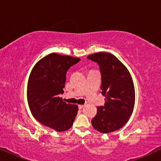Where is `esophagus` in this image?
<instances>
[{
  "mask_svg": "<svg viewBox=\"0 0 161 161\" xmlns=\"http://www.w3.org/2000/svg\"><path fill=\"white\" fill-rule=\"evenodd\" d=\"M83 107H84V105H78L79 109H82Z\"/></svg>",
  "mask_w": 161,
  "mask_h": 161,
  "instance_id": "esophagus-1",
  "label": "esophagus"
}]
</instances>
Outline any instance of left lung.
<instances>
[{
	"label": "left lung",
	"mask_w": 161,
	"mask_h": 161,
	"mask_svg": "<svg viewBox=\"0 0 161 161\" xmlns=\"http://www.w3.org/2000/svg\"><path fill=\"white\" fill-rule=\"evenodd\" d=\"M100 66L103 106L97 107L92 125L102 133L117 130L127 122L135 105V88L127 67L113 54L97 53L87 56Z\"/></svg>",
	"instance_id": "left-lung-1"
}]
</instances>
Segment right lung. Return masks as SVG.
<instances>
[{
  "instance_id": "right-lung-1",
  "label": "right lung",
  "mask_w": 161,
  "mask_h": 161,
  "mask_svg": "<svg viewBox=\"0 0 161 161\" xmlns=\"http://www.w3.org/2000/svg\"><path fill=\"white\" fill-rule=\"evenodd\" d=\"M80 58L57 53L40 59L31 72L27 86V100L32 115L45 126L58 132L69 130L78 111V105L64 102L66 73Z\"/></svg>"
}]
</instances>
